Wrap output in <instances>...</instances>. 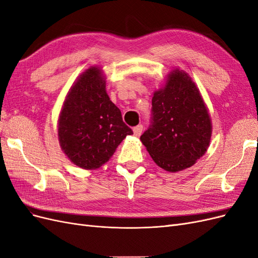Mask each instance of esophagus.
<instances>
[{
	"label": "esophagus",
	"mask_w": 258,
	"mask_h": 258,
	"mask_svg": "<svg viewBox=\"0 0 258 258\" xmlns=\"http://www.w3.org/2000/svg\"><path fill=\"white\" fill-rule=\"evenodd\" d=\"M142 131H143V126H142V124H138V126H136V127L134 128V134H135L136 137H140V136H141Z\"/></svg>",
	"instance_id": "obj_1"
}]
</instances>
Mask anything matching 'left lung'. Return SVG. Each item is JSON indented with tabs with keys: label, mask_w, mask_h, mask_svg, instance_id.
I'll return each mask as SVG.
<instances>
[{
	"label": "left lung",
	"mask_w": 258,
	"mask_h": 258,
	"mask_svg": "<svg viewBox=\"0 0 258 258\" xmlns=\"http://www.w3.org/2000/svg\"><path fill=\"white\" fill-rule=\"evenodd\" d=\"M212 126L199 89L185 72H171L152 99L151 124L141 141L157 165L170 172L191 167L205 155Z\"/></svg>",
	"instance_id": "left-lung-1"
}]
</instances>
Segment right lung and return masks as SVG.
I'll return each instance as SVG.
<instances>
[{"label":"right lung","mask_w":258,"mask_h":258,"mask_svg":"<svg viewBox=\"0 0 258 258\" xmlns=\"http://www.w3.org/2000/svg\"><path fill=\"white\" fill-rule=\"evenodd\" d=\"M130 135L134 132L107 96L101 70L88 69L69 91L60 113L58 136L62 151L76 166L97 169Z\"/></svg>","instance_id":"right-lung-1"}]
</instances>
